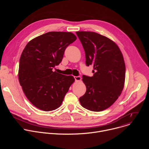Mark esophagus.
<instances>
[{
    "mask_svg": "<svg viewBox=\"0 0 149 149\" xmlns=\"http://www.w3.org/2000/svg\"><path fill=\"white\" fill-rule=\"evenodd\" d=\"M74 78L75 79L76 81H80L81 80V77L79 76H77V77H74Z\"/></svg>",
    "mask_w": 149,
    "mask_h": 149,
    "instance_id": "1",
    "label": "esophagus"
}]
</instances>
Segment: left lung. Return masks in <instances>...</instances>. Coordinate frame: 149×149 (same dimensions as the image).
<instances>
[{
    "label": "left lung",
    "mask_w": 149,
    "mask_h": 149,
    "mask_svg": "<svg viewBox=\"0 0 149 149\" xmlns=\"http://www.w3.org/2000/svg\"><path fill=\"white\" fill-rule=\"evenodd\" d=\"M76 33L86 53V65H93L94 70L93 77L82 75L87 90L79 102L88 110H104L118 99L124 88L125 66L123 54L107 37L94 32Z\"/></svg>",
    "instance_id": "left-lung-1"
}]
</instances>
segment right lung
<instances>
[{
    "mask_svg": "<svg viewBox=\"0 0 149 149\" xmlns=\"http://www.w3.org/2000/svg\"><path fill=\"white\" fill-rule=\"evenodd\" d=\"M77 39L71 32H49L30 40L21 54L19 83L29 101L41 110L60 107L75 79L53 71L67 47Z\"/></svg>",
    "mask_w": 149,
    "mask_h": 149,
    "instance_id": "obj_1",
    "label": "right lung"
}]
</instances>
